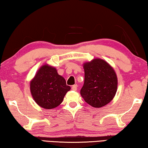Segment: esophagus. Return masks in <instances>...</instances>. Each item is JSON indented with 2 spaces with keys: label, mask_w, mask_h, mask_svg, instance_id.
Wrapping results in <instances>:
<instances>
[{
  "label": "esophagus",
  "mask_w": 148,
  "mask_h": 148,
  "mask_svg": "<svg viewBox=\"0 0 148 148\" xmlns=\"http://www.w3.org/2000/svg\"><path fill=\"white\" fill-rule=\"evenodd\" d=\"M72 90L73 91H77V85H73V86H72Z\"/></svg>",
  "instance_id": "34e87169"
}]
</instances>
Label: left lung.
<instances>
[{
  "label": "left lung",
  "mask_w": 148,
  "mask_h": 148,
  "mask_svg": "<svg viewBox=\"0 0 148 148\" xmlns=\"http://www.w3.org/2000/svg\"><path fill=\"white\" fill-rule=\"evenodd\" d=\"M85 72L84 84L81 96L94 108H101L111 102L116 94L118 79L114 69L101 58L83 64Z\"/></svg>",
  "instance_id": "1"
}]
</instances>
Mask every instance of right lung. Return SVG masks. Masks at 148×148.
I'll return each instance as SVG.
<instances>
[{"instance_id": "obj_1", "label": "right lung", "mask_w": 148, "mask_h": 148, "mask_svg": "<svg viewBox=\"0 0 148 148\" xmlns=\"http://www.w3.org/2000/svg\"><path fill=\"white\" fill-rule=\"evenodd\" d=\"M71 87L55 67L45 64L38 70L30 82V92L38 106L52 109L61 104Z\"/></svg>"}]
</instances>
